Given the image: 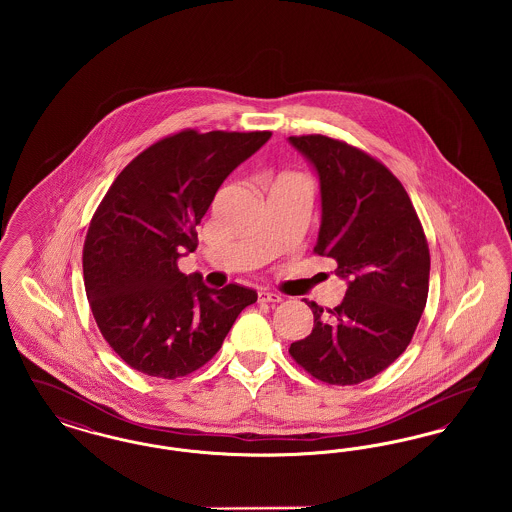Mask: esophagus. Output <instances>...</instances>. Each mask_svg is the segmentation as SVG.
Instances as JSON below:
<instances>
[{"label":"esophagus","mask_w":512,"mask_h":512,"mask_svg":"<svg viewBox=\"0 0 512 512\" xmlns=\"http://www.w3.org/2000/svg\"><path fill=\"white\" fill-rule=\"evenodd\" d=\"M259 301H261V303H280V301H282V295L261 290V292H259Z\"/></svg>","instance_id":"1"}]
</instances>
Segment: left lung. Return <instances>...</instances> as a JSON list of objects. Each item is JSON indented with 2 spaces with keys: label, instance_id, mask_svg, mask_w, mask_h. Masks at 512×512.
I'll return each mask as SVG.
<instances>
[{
  "label": "left lung",
  "instance_id": "8db88e82",
  "mask_svg": "<svg viewBox=\"0 0 512 512\" xmlns=\"http://www.w3.org/2000/svg\"><path fill=\"white\" fill-rule=\"evenodd\" d=\"M317 169L322 222L315 253L347 280L338 307L307 303L313 332L290 355L313 378L355 386L407 349L428 299L430 249L413 201L393 172L359 147L320 134L290 136Z\"/></svg>",
  "mask_w": 512,
  "mask_h": 512
}]
</instances>
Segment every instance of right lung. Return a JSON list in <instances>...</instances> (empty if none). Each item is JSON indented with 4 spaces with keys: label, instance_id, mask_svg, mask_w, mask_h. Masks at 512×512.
<instances>
[{
    "label": "right lung",
    "instance_id": "1",
    "mask_svg": "<svg viewBox=\"0 0 512 512\" xmlns=\"http://www.w3.org/2000/svg\"><path fill=\"white\" fill-rule=\"evenodd\" d=\"M272 132L186 128L134 157L99 203L82 251L99 332L128 366L174 380L209 363L257 292L178 270L224 178Z\"/></svg>",
    "mask_w": 512,
    "mask_h": 512
}]
</instances>
